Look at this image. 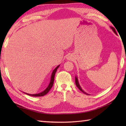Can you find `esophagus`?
<instances>
[{
  "label": "esophagus",
  "mask_w": 126,
  "mask_h": 126,
  "mask_svg": "<svg viewBox=\"0 0 126 126\" xmlns=\"http://www.w3.org/2000/svg\"><path fill=\"white\" fill-rule=\"evenodd\" d=\"M67 59H68V60H71V57H70V56H69V57H68V58H67Z\"/></svg>",
  "instance_id": "esophagus-1"
}]
</instances>
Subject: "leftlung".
I'll return each mask as SVG.
<instances>
[{
	"label": "left lung",
	"mask_w": 126,
	"mask_h": 126,
	"mask_svg": "<svg viewBox=\"0 0 126 126\" xmlns=\"http://www.w3.org/2000/svg\"><path fill=\"white\" fill-rule=\"evenodd\" d=\"M110 28H111V29L112 30L113 32H114L115 34H116V35H117V33H116V29H114V28L112 27H110ZM75 82H76V84L77 87H78V88H79V90H80V91H82L83 93H84V94H87V95L88 94V95H89V94L87 93L86 92H84L82 88H81L80 84H79V81H78V77H77V76H76V77H75Z\"/></svg>",
	"instance_id": "8db88e82"
}]
</instances>
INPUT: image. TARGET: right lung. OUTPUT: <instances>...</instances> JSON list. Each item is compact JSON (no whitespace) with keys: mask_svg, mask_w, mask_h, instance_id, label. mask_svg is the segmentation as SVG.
I'll list each match as a JSON object with an SVG mask.
<instances>
[{"mask_svg":"<svg viewBox=\"0 0 126 126\" xmlns=\"http://www.w3.org/2000/svg\"><path fill=\"white\" fill-rule=\"evenodd\" d=\"M59 65L57 66V67L55 68V69L53 70V71L52 73V75H51V77H50V83L49 84L48 86L47 87V88L45 89V90L43 91L42 92H40L39 93H38V94H29V93H24L27 94L29 95H31V96H32V97H41V96H43V95H46V94H47L48 93V92L50 91V89L52 88V87L53 85V82H54V76H55V74L57 72V70L59 67Z\"/></svg>","mask_w":126,"mask_h":126,"instance_id":"obj_1","label":"right lung"}]
</instances>
